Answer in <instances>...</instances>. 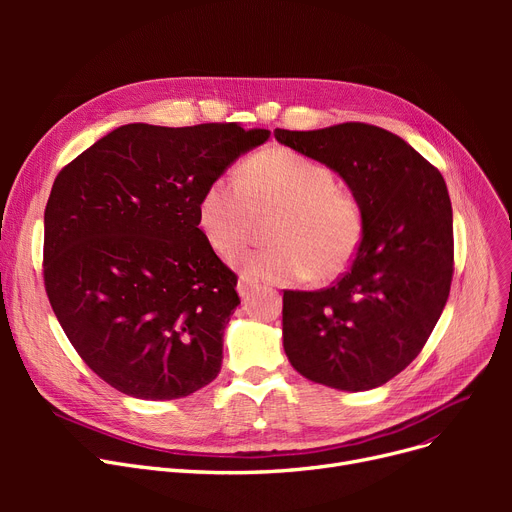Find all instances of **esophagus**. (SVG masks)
Here are the masks:
<instances>
[{
  "label": "esophagus",
  "instance_id": "obj_1",
  "mask_svg": "<svg viewBox=\"0 0 512 512\" xmlns=\"http://www.w3.org/2000/svg\"><path fill=\"white\" fill-rule=\"evenodd\" d=\"M259 284L255 282V280H251V278H245V276H240V280H238V284H236V290H238V294L242 299H247L249 294L257 288Z\"/></svg>",
  "mask_w": 512,
  "mask_h": 512
}]
</instances>
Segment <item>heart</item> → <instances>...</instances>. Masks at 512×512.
<instances>
[{
    "label": "heart",
    "mask_w": 512,
    "mask_h": 512,
    "mask_svg": "<svg viewBox=\"0 0 512 512\" xmlns=\"http://www.w3.org/2000/svg\"><path fill=\"white\" fill-rule=\"evenodd\" d=\"M251 209H276L267 238L270 245L236 257L255 280L292 284L311 276L332 280L353 263L363 240L359 201L336 186L334 174L319 161L272 147L249 157L238 178L220 176L207 184L197 222L220 255L234 253L249 234Z\"/></svg>",
    "instance_id": "1"
}]
</instances>
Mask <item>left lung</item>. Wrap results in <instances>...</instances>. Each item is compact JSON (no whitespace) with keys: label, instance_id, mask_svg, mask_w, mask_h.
<instances>
[{"label":"left lung","instance_id":"left-lung-1","mask_svg":"<svg viewBox=\"0 0 512 512\" xmlns=\"http://www.w3.org/2000/svg\"><path fill=\"white\" fill-rule=\"evenodd\" d=\"M274 137L336 172L365 222L351 270L334 286L284 290V353L315 384L378 388L421 353L448 301L454 253L446 182L380 126L276 128Z\"/></svg>","mask_w":512,"mask_h":512}]
</instances>
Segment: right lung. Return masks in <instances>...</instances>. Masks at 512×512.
<instances>
[{
	"instance_id": "obj_1",
	"label": "right lung",
	"mask_w": 512,
	"mask_h": 512,
	"mask_svg": "<svg viewBox=\"0 0 512 512\" xmlns=\"http://www.w3.org/2000/svg\"><path fill=\"white\" fill-rule=\"evenodd\" d=\"M265 128L126 124L58 174L45 207V290L76 353L116 390L174 400L218 378L236 276L197 222L207 184Z\"/></svg>"
}]
</instances>
